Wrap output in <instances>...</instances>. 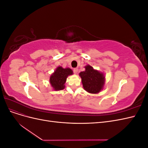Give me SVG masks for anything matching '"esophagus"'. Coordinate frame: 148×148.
<instances>
[{
	"instance_id": "34e87169",
	"label": "esophagus",
	"mask_w": 148,
	"mask_h": 148,
	"mask_svg": "<svg viewBox=\"0 0 148 148\" xmlns=\"http://www.w3.org/2000/svg\"><path fill=\"white\" fill-rule=\"evenodd\" d=\"M73 71L75 73H77L78 71V69L77 68H75V69H73Z\"/></svg>"
}]
</instances>
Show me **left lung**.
<instances>
[{
	"label": "left lung",
	"mask_w": 148,
	"mask_h": 148,
	"mask_svg": "<svg viewBox=\"0 0 148 148\" xmlns=\"http://www.w3.org/2000/svg\"><path fill=\"white\" fill-rule=\"evenodd\" d=\"M84 69V71L79 73L84 89L89 93H99L104 89L106 79L104 73L94 69L89 65L85 66Z\"/></svg>",
	"instance_id": "left-lung-1"
}]
</instances>
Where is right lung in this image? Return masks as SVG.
Wrapping results in <instances>:
<instances>
[{
  "label": "right lung",
  "instance_id": "right-lung-1",
  "mask_svg": "<svg viewBox=\"0 0 148 148\" xmlns=\"http://www.w3.org/2000/svg\"><path fill=\"white\" fill-rule=\"evenodd\" d=\"M73 74L72 70L70 68L64 69L61 66L57 67L49 79V82L53 90L60 91L64 89L65 88V83L67 77Z\"/></svg>",
  "mask_w": 148,
  "mask_h": 148
}]
</instances>
